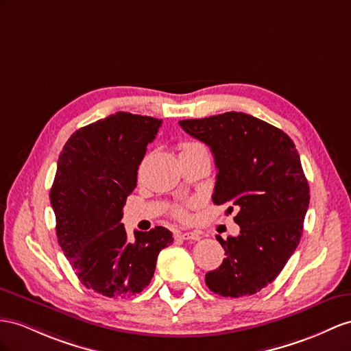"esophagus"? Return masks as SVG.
I'll use <instances>...</instances> for the list:
<instances>
[{
  "instance_id": "obj_1",
  "label": "esophagus",
  "mask_w": 351,
  "mask_h": 351,
  "mask_svg": "<svg viewBox=\"0 0 351 351\" xmlns=\"http://www.w3.org/2000/svg\"><path fill=\"white\" fill-rule=\"evenodd\" d=\"M176 237L182 239V240H200V234L199 232H176Z\"/></svg>"
}]
</instances>
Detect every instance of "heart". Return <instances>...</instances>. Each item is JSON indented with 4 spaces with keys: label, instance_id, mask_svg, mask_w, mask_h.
Segmentation results:
<instances>
[{
    "label": "heart",
    "instance_id": "obj_1",
    "mask_svg": "<svg viewBox=\"0 0 351 351\" xmlns=\"http://www.w3.org/2000/svg\"><path fill=\"white\" fill-rule=\"evenodd\" d=\"M195 148H204V147L199 142H185L181 145V152L195 149ZM173 217L181 219V221L186 219L188 218V206H176V208H173Z\"/></svg>",
    "mask_w": 351,
    "mask_h": 351
}]
</instances>
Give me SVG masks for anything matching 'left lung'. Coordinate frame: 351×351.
Segmentation results:
<instances>
[{
    "label": "left lung",
    "mask_w": 351,
    "mask_h": 351,
    "mask_svg": "<svg viewBox=\"0 0 351 351\" xmlns=\"http://www.w3.org/2000/svg\"><path fill=\"white\" fill-rule=\"evenodd\" d=\"M179 125L210 148L218 169L212 200L237 210L240 226L236 237L217 236L227 256L206 274V285L231 298L254 295L280 274L300 243L310 186L298 151L283 130L243 112Z\"/></svg>",
    "instance_id": "1"
}]
</instances>
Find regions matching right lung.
<instances>
[{"label": "right lung", "instance_id": "add662e5", "mask_svg": "<svg viewBox=\"0 0 351 351\" xmlns=\"http://www.w3.org/2000/svg\"><path fill=\"white\" fill-rule=\"evenodd\" d=\"M160 125L154 117L120 111L74 132L58 160L50 190L58 243L80 282L110 298L145 289L160 250L173 241L165 227L134 231L130 241L120 222Z\"/></svg>", "mask_w": 351, "mask_h": 351}]
</instances>
